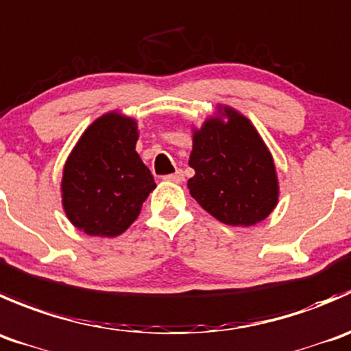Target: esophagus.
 <instances>
[{"label": "esophagus", "instance_id": "esophagus-1", "mask_svg": "<svg viewBox=\"0 0 351 351\" xmlns=\"http://www.w3.org/2000/svg\"><path fill=\"white\" fill-rule=\"evenodd\" d=\"M162 179L167 180V182H176V184H179V182H182V180H184V172H182V171H177V172H174V174L164 176V177H162Z\"/></svg>", "mask_w": 351, "mask_h": 351}]
</instances>
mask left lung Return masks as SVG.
Returning a JSON list of instances; mask_svg holds the SVG:
<instances>
[{
  "instance_id": "obj_1",
  "label": "left lung",
  "mask_w": 351,
  "mask_h": 351,
  "mask_svg": "<svg viewBox=\"0 0 351 351\" xmlns=\"http://www.w3.org/2000/svg\"><path fill=\"white\" fill-rule=\"evenodd\" d=\"M228 123L210 119L193 136L187 180L204 210L227 225L251 227L265 220L278 201V180L269 152L249 119L225 109Z\"/></svg>"
}]
</instances>
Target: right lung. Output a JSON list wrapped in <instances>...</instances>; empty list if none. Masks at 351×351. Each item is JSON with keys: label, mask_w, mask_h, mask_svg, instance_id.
Here are the masks:
<instances>
[{"label": "right lung", "mask_w": 351, "mask_h": 351, "mask_svg": "<svg viewBox=\"0 0 351 351\" xmlns=\"http://www.w3.org/2000/svg\"><path fill=\"white\" fill-rule=\"evenodd\" d=\"M136 123L106 114L80 138L62 174V206L88 235L116 237L140 215L155 180L136 154Z\"/></svg>", "instance_id": "1"}]
</instances>
